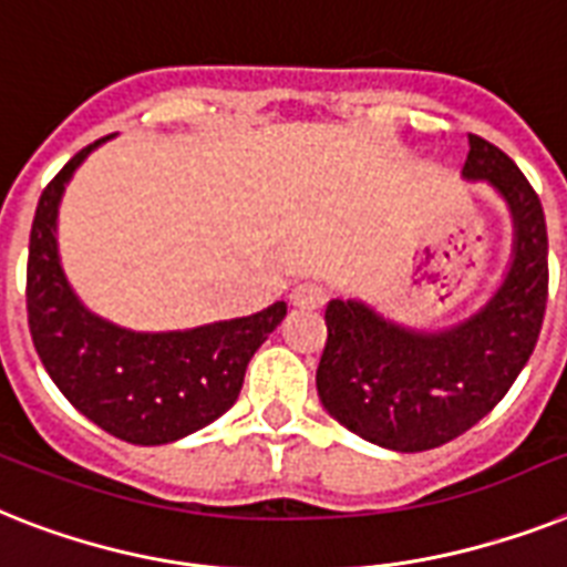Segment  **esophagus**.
<instances>
[{
	"label": "esophagus",
	"mask_w": 567,
	"mask_h": 567,
	"mask_svg": "<svg viewBox=\"0 0 567 567\" xmlns=\"http://www.w3.org/2000/svg\"><path fill=\"white\" fill-rule=\"evenodd\" d=\"M329 293H326L323 285L317 282H299L291 291V302L297 308H323Z\"/></svg>",
	"instance_id": "esophagus-1"
}]
</instances>
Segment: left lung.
<instances>
[{
    "label": "left lung",
    "instance_id": "left-lung-1",
    "mask_svg": "<svg viewBox=\"0 0 567 567\" xmlns=\"http://www.w3.org/2000/svg\"><path fill=\"white\" fill-rule=\"evenodd\" d=\"M468 179H489L515 218V259L501 291L466 323L416 334L355 299L326 306L317 367L326 411L393 451H427L477 425L507 395L536 349L547 306V227L530 179L498 145L468 133Z\"/></svg>",
    "mask_w": 567,
    "mask_h": 567
}]
</instances>
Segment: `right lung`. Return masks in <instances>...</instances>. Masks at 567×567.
<instances>
[{
	"mask_svg": "<svg viewBox=\"0 0 567 567\" xmlns=\"http://www.w3.org/2000/svg\"><path fill=\"white\" fill-rule=\"evenodd\" d=\"M104 140L78 151L37 204L25 270L31 340L60 393L107 434L133 445L174 443L236 404L252 352L288 306L165 334H136L90 315L60 270L54 218L66 179Z\"/></svg>",
	"mask_w": 567,
	"mask_h": 567,
	"instance_id": "1",
	"label": "right lung"
}]
</instances>
